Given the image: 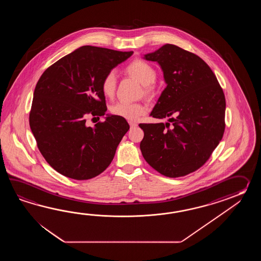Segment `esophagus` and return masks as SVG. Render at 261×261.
<instances>
[{
  "instance_id": "obj_1",
  "label": "esophagus",
  "mask_w": 261,
  "mask_h": 261,
  "mask_svg": "<svg viewBox=\"0 0 261 261\" xmlns=\"http://www.w3.org/2000/svg\"><path fill=\"white\" fill-rule=\"evenodd\" d=\"M128 124H129V126H130V127H132V128H133V127H136V126H137V125H138V124H137V123L132 122V121H129V122H128Z\"/></svg>"
}]
</instances>
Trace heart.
Here are the masks:
<instances>
[{
    "mask_svg": "<svg viewBox=\"0 0 261 261\" xmlns=\"http://www.w3.org/2000/svg\"><path fill=\"white\" fill-rule=\"evenodd\" d=\"M125 71L129 76L136 79L143 85L144 95L147 99H153L155 97V88L153 84L156 80V72L148 62L143 60H134L128 63ZM100 89L103 95L107 98H111L117 89V75L114 71L107 72L101 80ZM146 112V107L140 103H128V102H117L111 107L112 115L122 117L128 121H136Z\"/></svg>",
    "mask_w": 261,
    "mask_h": 261,
    "instance_id": "b5f03b06",
    "label": "heart"
}]
</instances>
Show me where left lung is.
I'll return each instance as SVG.
<instances>
[{
	"label": "left lung",
	"mask_w": 261,
	"mask_h": 261,
	"mask_svg": "<svg viewBox=\"0 0 261 261\" xmlns=\"http://www.w3.org/2000/svg\"><path fill=\"white\" fill-rule=\"evenodd\" d=\"M144 58L161 65L167 83L150 116L169 117L172 124H140V148L162 175L185 176L200 169L221 141L225 95L211 68L194 53L166 44Z\"/></svg>",
	"instance_id": "obj_1"
}]
</instances>
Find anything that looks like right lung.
Instances as JSON below:
<instances>
[{"label": "right lung", "mask_w": 261, "mask_h": 261, "mask_svg": "<svg viewBox=\"0 0 261 261\" xmlns=\"http://www.w3.org/2000/svg\"><path fill=\"white\" fill-rule=\"evenodd\" d=\"M133 54L84 45L56 61L39 78L30 127L44 160L62 175L88 180L110 165L128 122L110 116L91 128L86 126V117L106 115L101 80Z\"/></svg>", "instance_id": "1"}]
</instances>
